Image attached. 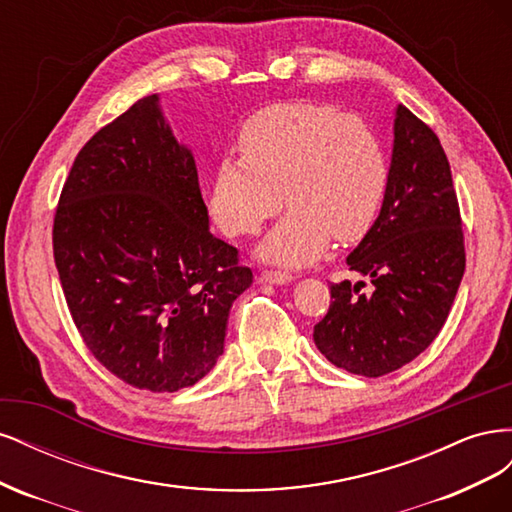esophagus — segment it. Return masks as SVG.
<instances>
[{
  "mask_svg": "<svg viewBox=\"0 0 512 512\" xmlns=\"http://www.w3.org/2000/svg\"><path fill=\"white\" fill-rule=\"evenodd\" d=\"M258 280H260V282H265V284H286V282H290V280H292V275H290L288 271H273V269H265V271H260Z\"/></svg>",
  "mask_w": 512,
  "mask_h": 512,
  "instance_id": "34e87169",
  "label": "esophagus"
}]
</instances>
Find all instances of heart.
<instances>
[{"instance_id": "b5f03b06", "label": "heart", "mask_w": 512, "mask_h": 512, "mask_svg": "<svg viewBox=\"0 0 512 512\" xmlns=\"http://www.w3.org/2000/svg\"><path fill=\"white\" fill-rule=\"evenodd\" d=\"M241 160L213 168L209 211L226 235H256L290 205L262 243V256L301 267L331 239L354 243L374 226L389 190L391 168L367 121L322 102L260 108L239 130Z\"/></svg>"}]
</instances>
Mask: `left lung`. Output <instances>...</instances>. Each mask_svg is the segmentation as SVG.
<instances>
[{"label":"left lung","mask_w":512,"mask_h":512,"mask_svg":"<svg viewBox=\"0 0 512 512\" xmlns=\"http://www.w3.org/2000/svg\"><path fill=\"white\" fill-rule=\"evenodd\" d=\"M367 284L331 286L314 327L327 359L378 378L421 354L451 312L466 271L461 213L446 153L425 121L397 106L391 181L378 220L346 258Z\"/></svg>","instance_id":"1"}]
</instances>
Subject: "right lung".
I'll return each mask as SVG.
<instances>
[{
    "label": "right lung",
    "instance_id": "add662e5",
    "mask_svg": "<svg viewBox=\"0 0 512 512\" xmlns=\"http://www.w3.org/2000/svg\"><path fill=\"white\" fill-rule=\"evenodd\" d=\"M53 256L87 350L134 389L175 393L224 352L228 312L254 275L209 232L194 156L158 96L134 102L76 156Z\"/></svg>",
    "mask_w": 512,
    "mask_h": 512
}]
</instances>
